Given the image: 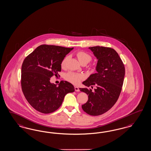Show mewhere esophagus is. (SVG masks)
Instances as JSON below:
<instances>
[{"label":"esophagus","instance_id":"esophagus-1","mask_svg":"<svg viewBox=\"0 0 151 151\" xmlns=\"http://www.w3.org/2000/svg\"><path fill=\"white\" fill-rule=\"evenodd\" d=\"M75 90L76 91H80V89H79L78 87L75 86Z\"/></svg>","mask_w":151,"mask_h":151}]
</instances>
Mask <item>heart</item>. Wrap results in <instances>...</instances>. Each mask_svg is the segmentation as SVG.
I'll list each match as a JSON object with an SVG mask.
<instances>
[{
    "mask_svg": "<svg viewBox=\"0 0 151 151\" xmlns=\"http://www.w3.org/2000/svg\"><path fill=\"white\" fill-rule=\"evenodd\" d=\"M76 55L78 57V58L79 60V61L81 63V64L83 63H88L92 60V57L90 55H89L88 53L83 51H80L78 52H76ZM68 56H66L63 58L61 63V68H65L66 66V63L68 60ZM65 78L68 80V81L70 82L71 83L75 84V85H78L83 80V76L81 74H79L77 73H68L66 75Z\"/></svg>",
    "mask_w": 151,
    "mask_h": 151,
    "instance_id": "b5f03b06",
    "label": "heart"
}]
</instances>
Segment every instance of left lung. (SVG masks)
<instances>
[{
    "label": "left lung",
    "instance_id": "obj_1",
    "mask_svg": "<svg viewBox=\"0 0 151 151\" xmlns=\"http://www.w3.org/2000/svg\"><path fill=\"white\" fill-rule=\"evenodd\" d=\"M98 60L96 70L83 83L80 88L88 95V101L82 109L87 114L98 116L110 109L119 98L124 82V65L113 48L103 46L89 47ZM96 87L94 91L90 88Z\"/></svg>",
    "mask_w": 151,
    "mask_h": 151
}]
</instances>
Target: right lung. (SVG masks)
<instances>
[{
  "label": "right lung",
  "mask_w": 151,
  "mask_h": 151,
  "mask_svg": "<svg viewBox=\"0 0 151 151\" xmlns=\"http://www.w3.org/2000/svg\"><path fill=\"white\" fill-rule=\"evenodd\" d=\"M73 48L42 45L28 55L21 70V86L27 101L35 109L44 114L58 109L65 96L75 91L68 81L58 86L50 83L53 76H60L61 63Z\"/></svg>",
  "instance_id": "right-lung-1"
}]
</instances>
